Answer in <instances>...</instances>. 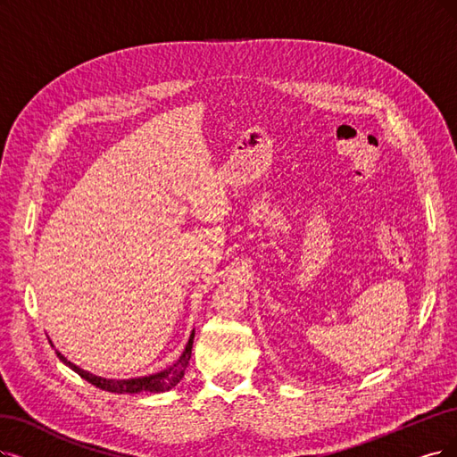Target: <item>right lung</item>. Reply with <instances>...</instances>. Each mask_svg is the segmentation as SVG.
Returning a JSON list of instances; mask_svg holds the SVG:
<instances>
[{"mask_svg":"<svg viewBox=\"0 0 457 457\" xmlns=\"http://www.w3.org/2000/svg\"><path fill=\"white\" fill-rule=\"evenodd\" d=\"M194 333L190 335V341L188 345H186L182 356L169 367L165 370H160V373L156 375H150V377H141V378H131V380H109V378H101V377H96V375H90L88 370H82L79 369L77 365H73L71 361H67L60 352L58 358L65 363L70 365L77 375H80V378H84L87 382H90L92 386L99 387V390H105V392H111V394H139V392H152V394H160V392H167L171 390L173 386H177L182 377H184V370H186V365H188L190 358H192V345H194Z\"/></svg>","mask_w":457,"mask_h":457,"instance_id":"1","label":"right lung"}]
</instances>
